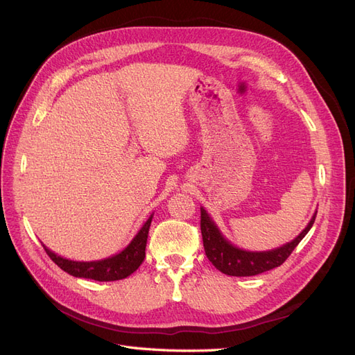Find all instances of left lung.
I'll list each match as a JSON object with an SVG mask.
<instances>
[{"label":"left lung","instance_id":"8db88e82","mask_svg":"<svg viewBox=\"0 0 355 355\" xmlns=\"http://www.w3.org/2000/svg\"><path fill=\"white\" fill-rule=\"evenodd\" d=\"M317 213L309 220L308 227L300 232L297 237L280 249L270 250V252H245L237 249L232 244L225 240L216 225L211 222L206 210L201 209V235H202V245L206 252L207 259L218 268V270L227 275L232 277H250L262 274L265 271L274 270V268L284 263L287 257L292 254L295 247L302 241V239L308 234L313 227Z\"/></svg>","mask_w":355,"mask_h":355}]
</instances>
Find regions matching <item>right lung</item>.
I'll return each instance as SVG.
<instances>
[{
  "mask_svg": "<svg viewBox=\"0 0 355 355\" xmlns=\"http://www.w3.org/2000/svg\"><path fill=\"white\" fill-rule=\"evenodd\" d=\"M153 216L146 220L142 230L137 232L133 241L128 244L125 249L112 257L103 261L96 262H75L63 259V257L50 252L47 247H44L46 253L50 256V259L55 262L60 270L81 278H90L94 282H115L123 280V278L133 274L145 259V249H146V240L149 227H151Z\"/></svg>",
  "mask_w": 355,
  "mask_h": 355,
  "instance_id": "obj_1",
  "label": "right lung"
}]
</instances>
